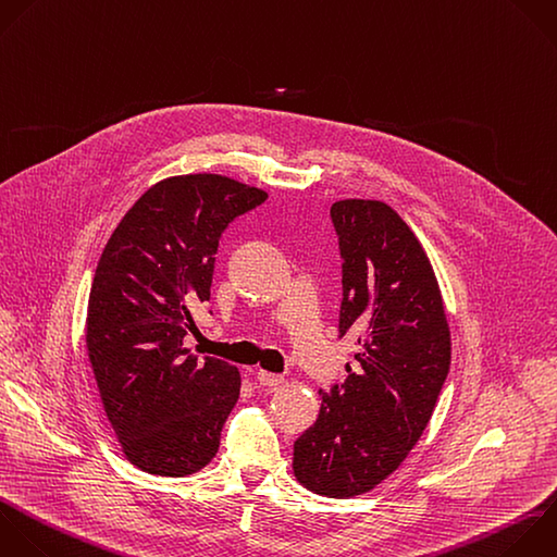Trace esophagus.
Masks as SVG:
<instances>
[{"label": "esophagus", "mask_w": 557, "mask_h": 557, "mask_svg": "<svg viewBox=\"0 0 557 557\" xmlns=\"http://www.w3.org/2000/svg\"><path fill=\"white\" fill-rule=\"evenodd\" d=\"M257 381L265 387H274L278 383H283V374H274V372H268V370H259L257 372Z\"/></svg>", "instance_id": "1"}]
</instances>
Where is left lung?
<instances>
[{
	"mask_svg": "<svg viewBox=\"0 0 557 557\" xmlns=\"http://www.w3.org/2000/svg\"><path fill=\"white\" fill-rule=\"evenodd\" d=\"M339 337L357 342L346 381L320 389L318 420L294 442V474L348 498L392 474L429 424L450 366V331L426 252L379 200H339Z\"/></svg>",
	"mask_w": 557,
	"mask_h": 557,
	"instance_id": "1",
	"label": "left lung"
}]
</instances>
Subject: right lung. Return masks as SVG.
<instances>
[{"label":"right lung","instance_id":"1","mask_svg":"<svg viewBox=\"0 0 557 557\" xmlns=\"http://www.w3.org/2000/svg\"><path fill=\"white\" fill-rule=\"evenodd\" d=\"M268 194L220 174L150 187L111 235L89 294L87 350L109 422L131 463L187 476L220 448L239 370L183 346L211 298L226 226Z\"/></svg>","mask_w":557,"mask_h":557}]
</instances>
